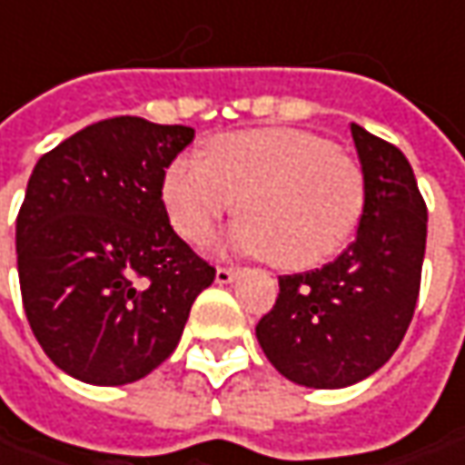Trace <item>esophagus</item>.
<instances>
[{
	"label": "esophagus",
	"instance_id": "esophagus-1",
	"mask_svg": "<svg viewBox=\"0 0 465 465\" xmlns=\"http://www.w3.org/2000/svg\"><path fill=\"white\" fill-rule=\"evenodd\" d=\"M236 275H239V268H218L215 271V283H232V281H236Z\"/></svg>",
	"mask_w": 465,
	"mask_h": 465
}]
</instances>
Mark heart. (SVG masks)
<instances>
[{
    "label": "heart",
    "instance_id": "obj_1",
    "mask_svg": "<svg viewBox=\"0 0 465 465\" xmlns=\"http://www.w3.org/2000/svg\"><path fill=\"white\" fill-rule=\"evenodd\" d=\"M236 199L244 218L226 244L299 271L328 260L351 236L364 211V176L328 140L281 127L218 134L205 158L184 153L163 172V208L190 244H205Z\"/></svg>",
    "mask_w": 465,
    "mask_h": 465
}]
</instances>
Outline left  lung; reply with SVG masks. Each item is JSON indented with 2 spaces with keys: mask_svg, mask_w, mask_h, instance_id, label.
<instances>
[{
  "mask_svg": "<svg viewBox=\"0 0 465 465\" xmlns=\"http://www.w3.org/2000/svg\"><path fill=\"white\" fill-rule=\"evenodd\" d=\"M364 211L333 262L281 275L272 310L254 328L271 364L304 388H349L377 372L414 317L427 247V205L406 155L351 124Z\"/></svg>",
  "mask_w": 465,
  "mask_h": 465,
  "instance_id": "8db88e82",
  "label": "left lung"
}]
</instances>
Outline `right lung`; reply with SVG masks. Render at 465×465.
Here are the masks:
<instances>
[{"mask_svg":"<svg viewBox=\"0 0 465 465\" xmlns=\"http://www.w3.org/2000/svg\"><path fill=\"white\" fill-rule=\"evenodd\" d=\"M193 127L114 116L38 158L17 213V272L51 361L91 385H127L176 349L215 271L182 242L161 200Z\"/></svg>","mask_w":465,"mask_h":465,"instance_id":"right-lung-1","label":"right lung"}]
</instances>
